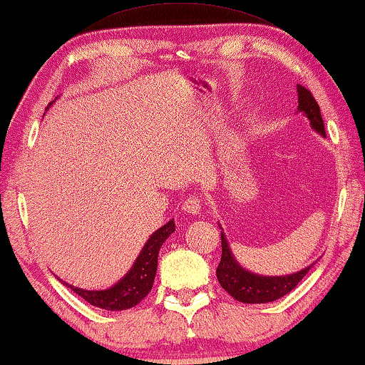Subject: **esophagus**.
Listing matches in <instances>:
<instances>
[{
	"label": "esophagus",
	"mask_w": 365,
	"mask_h": 365,
	"mask_svg": "<svg viewBox=\"0 0 365 365\" xmlns=\"http://www.w3.org/2000/svg\"><path fill=\"white\" fill-rule=\"evenodd\" d=\"M202 208H203V200L197 195H189L182 203V210L189 215H200Z\"/></svg>",
	"instance_id": "1"
}]
</instances>
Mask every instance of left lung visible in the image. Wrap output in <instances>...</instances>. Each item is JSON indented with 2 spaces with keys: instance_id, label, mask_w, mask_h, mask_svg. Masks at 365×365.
I'll return each mask as SVG.
<instances>
[{
  "instance_id": "1",
  "label": "left lung",
  "mask_w": 365,
  "mask_h": 365,
  "mask_svg": "<svg viewBox=\"0 0 365 365\" xmlns=\"http://www.w3.org/2000/svg\"><path fill=\"white\" fill-rule=\"evenodd\" d=\"M297 93H298L299 112H303L306 117L309 118L311 126L314 128L317 133H321L322 136H325L321 108H319V104L314 99V96H312L309 89H306L302 85L297 86ZM221 247H222V253H221L220 266L218 269H216V277H218L222 289L240 303L259 304V303L276 302V299L282 298L284 295H287V293L295 289V287L299 284V280H302L312 267V266H308L295 274H290V276H280V277L257 276V274L248 272L244 269V267L239 266L237 261L234 259L231 250H229L227 240L222 232H221Z\"/></svg>"
}]
</instances>
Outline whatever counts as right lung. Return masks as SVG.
<instances>
[{
	"label": "right lung",
	"instance_id": "1",
	"mask_svg": "<svg viewBox=\"0 0 365 365\" xmlns=\"http://www.w3.org/2000/svg\"><path fill=\"white\" fill-rule=\"evenodd\" d=\"M175 232V221H168L158 231L150 235V239L145 242L143 252L139 253L138 259L134 261L130 272L120 280L118 284L107 290H83L76 289L73 285L66 284L68 289H72L76 295H80L85 302L96 306V308L107 309V311H123L130 309L133 306L139 304L143 299L149 295L153 285L157 272V258L160 247L163 242L170 237V234Z\"/></svg>",
	"mask_w": 365,
	"mask_h": 365
}]
</instances>
